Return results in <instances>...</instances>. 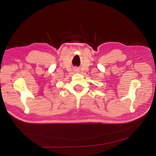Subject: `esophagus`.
<instances>
[{"instance_id": "1", "label": "esophagus", "mask_w": 156, "mask_h": 156, "mask_svg": "<svg viewBox=\"0 0 156 156\" xmlns=\"http://www.w3.org/2000/svg\"><path fill=\"white\" fill-rule=\"evenodd\" d=\"M75 71H76V72H78L79 70H78V69H75Z\"/></svg>"}]
</instances>
